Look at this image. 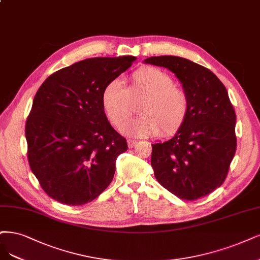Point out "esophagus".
<instances>
[{
	"label": "esophagus",
	"instance_id": "obj_1",
	"mask_svg": "<svg viewBox=\"0 0 260 260\" xmlns=\"http://www.w3.org/2000/svg\"><path fill=\"white\" fill-rule=\"evenodd\" d=\"M137 143H138V141H136V140H132V139L127 140V144H128L129 148H133L134 146L137 145Z\"/></svg>",
	"mask_w": 260,
	"mask_h": 260
}]
</instances>
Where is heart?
<instances>
[{
    "mask_svg": "<svg viewBox=\"0 0 260 260\" xmlns=\"http://www.w3.org/2000/svg\"><path fill=\"white\" fill-rule=\"evenodd\" d=\"M142 102V115L125 123L133 111L132 102ZM101 105L107 119L131 137L149 138L161 133L170 137L180 130L190 111V100L173 77L155 67H142L131 74L126 88L118 79L107 83L101 92Z\"/></svg>",
    "mask_w": 260,
    "mask_h": 260,
    "instance_id": "b5f03b06",
    "label": "heart"
}]
</instances>
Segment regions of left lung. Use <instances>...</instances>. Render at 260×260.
<instances>
[{"instance_id": "left-lung-1", "label": "left lung", "mask_w": 260, "mask_h": 260, "mask_svg": "<svg viewBox=\"0 0 260 260\" xmlns=\"http://www.w3.org/2000/svg\"><path fill=\"white\" fill-rule=\"evenodd\" d=\"M180 79L190 100L184 126L167 142L151 144V167L161 186L197 200L225 182L237 149L236 112L226 87L207 68L175 56L150 57Z\"/></svg>"}]
</instances>
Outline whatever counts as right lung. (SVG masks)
I'll return each mask as SVG.
<instances>
[{"instance_id":"add662e5","label":"right lung","mask_w":260,"mask_h":260,"mask_svg":"<svg viewBox=\"0 0 260 260\" xmlns=\"http://www.w3.org/2000/svg\"><path fill=\"white\" fill-rule=\"evenodd\" d=\"M136 59H86L57 71L39 88L25 139L30 168L51 199L83 205L113 181L116 159L128 145L107 120L101 92Z\"/></svg>"}]
</instances>
